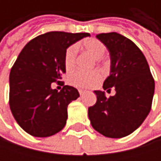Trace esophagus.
<instances>
[{
	"label": "esophagus",
	"instance_id": "1",
	"mask_svg": "<svg viewBox=\"0 0 161 161\" xmlns=\"http://www.w3.org/2000/svg\"><path fill=\"white\" fill-rule=\"evenodd\" d=\"M78 92H79V94H80L81 96H82V95H83V94H84L86 91H85V90H83V89H78Z\"/></svg>",
	"mask_w": 161,
	"mask_h": 161
}]
</instances>
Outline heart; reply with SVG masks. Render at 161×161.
I'll list each match as a JSON object with an SVG mask.
<instances>
[{
  "label": "heart",
  "mask_w": 161,
  "mask_h": 161,
  "mask_svg": "<svg viewBox=\"0 0 161 161\" xmlns=\"http://www.w3.org/2000/svg\"><path fill=\"white\" fill-rule=\"evenodd\" d=\"M84 48L89 52L96 59H101L104 56L106 52L105 45L96 39L89 38L85 40L82 43ZM77 58V47L73 45L69 47L64 55V65L67 71H70L75 68ZM103 79V74L100 71H92V72H81L77 71L70 75V83L75 86L81 88H87L96 86L100 81Z\"/></svg>",
  "instance_id": "heart-1"
}]
</instances>
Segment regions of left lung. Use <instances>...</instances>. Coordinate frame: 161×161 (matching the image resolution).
<instances>
[{
  "instance_id": "left-lung-1",
  "label": "left lung",
  "mask_w": 161,
  "mask_h": 161,
  "mask_svg": "<svg viewBox=\"0 0 161 161\" xmlns=\"http://www.w3.org/2000/svg\"><path fill=\"white\" fill-rule=\"evenodd\" d=\"M96 37L110 52L111 74L103 89L115 95L106 98L95 90L97 102L88 107V117L95 130L109 138H122L132 133L151 110L155 81L140 48L127 37L116 33H99Z\"/></svg>"
}]
</instances>
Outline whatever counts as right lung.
Masks as SVG:
<instances>
[{
    "label": "right lung",
    "instance_id": "right-lung-1",
    "mask_svg": "<svg viewBox=\"0 0 161 161\" xmlns=\"http://www.w3.org/2000/svg\"><path fill=\"white\" fill-rule=\"evenodd\" d=\"M89 35L50 31L31 40L19 53L9 76V105L17 124L27 133L48 137L64 128L67 107L79 93L63 82L60 91L52 89L51 84H60L66 73V49Z\"/></svg>",
    "mask_w": 161,
    "mask_h": 161
}]
</instances>
